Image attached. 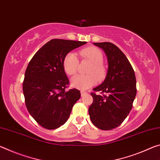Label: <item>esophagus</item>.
Returning <instances> with one entry per match:
<instances>
[{"label":"esophagus","instance_id":"obj_1","mask_svg":"<svg viewBox=\"0 0 160 160\" xmlns=\"http://www.w3.org/2000/svg\"><path fill=\"white\" fill-rule=\"evenodd\" d=\"M86 94H88V92H85V91H81V96H84V95H85Z\"/></svg>","mask_w":160,"mask_h":160}]
</instances>
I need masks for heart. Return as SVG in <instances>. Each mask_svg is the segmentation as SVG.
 Masks as SVG:
<instances>
[{
  "mask_svg": "<svg viewBox=\"0 0 160 160\" xmlns=\"http://www.w3.org/2000/svg\"><path fill=\"white\" fill-rule=\"evenodd\" d=\"M81 58L90 62L87 73L85 75H78L72 78V86L80 90H86L99 82L104 80L107 74V68L103 63V54L99 48L94 47L82 48L79 51ZM79 61L74 53H68L63 58V66L67 75L72 76L76 74Z\"/></svg>",
  "mask_w": 160,
  "mask_h": 160,
  "instance_id": "b5f03b06",
  "label": "heart"
}]
</instances>
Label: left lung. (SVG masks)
<instances>
[{
    "instance_id": "obj_1",
    "label": "left lung",
    "mask_w": 160,
    "mask_h": 160,
    "mask_svg": "<svg viewBox=\"0 0 160 160\" xmlns=\"http://www.w3.org/2000/svg\"><path fill=\"white\" fill-rule=\"evenodd\" d=\"M94 44L104 51L109 68L104 82L91 92L93 102L88 112L94 126L108 131L120 126L131 112L136 95V79L131 64L116 45L110 42Z\"/></svg>"
}]
</instances>
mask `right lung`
<instances>
[{"label": "right lung", "instance_id": "1", "mask_svg": "<svg viewBox=\"0 0 160 160\" xmlns=\"http://www.w3.org/2000/svg\"><path fill=\"white\" fill-rule=\"evenodd\" d=\"M86 42L53 39L37 51L29 61L23 81V94L29 113L43 128H58L66 122L80 98L69 85L63 69L65 56Z\"/></svg>", "mask_w": 160, "mask_h": 160}]
</instances>
